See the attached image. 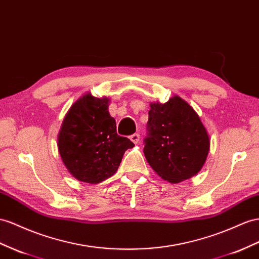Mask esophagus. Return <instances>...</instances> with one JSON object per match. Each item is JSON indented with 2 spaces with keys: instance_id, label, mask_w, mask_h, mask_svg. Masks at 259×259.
<instances>
[{
  "instance_id": "obj_1",
  "label": "esophagus",
  "mask_w": 259,
  "mask_h": 259,
  "mask_svg": "<svg viewBox=\"0 0 259 259\" xmlns=\"http://www.w3.org/2000/svg\"><path fill=\"white\" fill-rule=\"evenodd\" d=\"M130 140H131L132 142H134V143H138L139 140H140V135H139V134L131 135V136H130Z\"/></svg>"
}]
</instances>
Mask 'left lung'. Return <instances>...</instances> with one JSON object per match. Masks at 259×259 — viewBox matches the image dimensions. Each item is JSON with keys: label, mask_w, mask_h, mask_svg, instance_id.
Listing matches in <instances>:
<instances>
[{"label": "left lung", "mask_w": 259, "mask_h": 259, "mask_svg": "<svg viewBox=\"0 0 259 259\" xmlns=\"http://www.w3.org/2000/svg\"><path fill=\"white\" fill-rule=\"evenodd\" d=\"M144 155L157 175L181 183L196 175L207 158L210 141L197 112L181 97L151 104Z\"/></svg>", "instance_id": "obj_1"}]
</instances>
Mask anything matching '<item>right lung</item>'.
Masks as SVG:
<instances>
[{
  "mask_svg": "<svg viewBox=\"0 0 259 259\" xmlns=\"http://www.w3.org/2000/svg\"><path fill=\"white\" fill-rule=\"evenodd\" d=\"M108 102L107 98L84 95L63 120L58 139L59 153L77 181L97 184L112 176L124 152L135 145L128 138L117 135Z\"/></svg>",
  "mask_w": 259,
  "mask_h": 259,
  "instance_id": "obj_1",
  "label": "right lung"
}]
</instances>
